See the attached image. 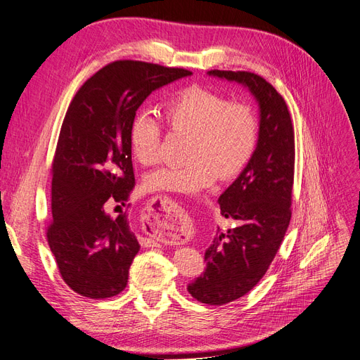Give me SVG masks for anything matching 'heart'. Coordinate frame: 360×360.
I'll return each instance as SVG.
<instances>
[{
    "instance_id": "1",
    "label": "heart",
    "mask_w": 360,
    "mask_h": 360,
    "mask_svg": "<svg viewBox=\"0 0 360 360\" xmlns=\"http://www.w3.org/2000/svg\"><path fill=\"white\" fill-rule=\"evenodd\" d=\"M163 117L172 130L191 134L186 167H168L151 172V191L197 195L221 180L240 174L252 159L258 143V120L252 108L228 102L225 96L200 85L188 86L163 103ZM162 127L148 111L135 115L129 143L135 159L153 165Z\"/></svg>"
}]
</instances>
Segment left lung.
Here are the masks:
<instances>
[{"label": "left lung", "mask_w": 360, "mask_h": 360, "mask_svg": "<svg viewBox=\"0 0 360 360\" xmlns=\"http://www.w3.org/2000/svg\"><path fill=\"white\" fill-rule=\"evenodd\" d=\"M207 75L243 85L259 111L255 153L217 200L222 216L237 226L216 234L204 254L205 270L188 285L198 302L225 304L258 284L284 240L291 219L294 129L285 101L264 78L231 70Z\"/></svg>", "instance_id": "left-lung-1"}]
</instances>
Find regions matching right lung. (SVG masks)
I'll return each instance as SVG.
<instances>
[{
	"instance_id": "add662e5",
	"label": "right lung",
	"mask_w": 360,
	"mask_h": 360,
	"mask_svg": "<svg viewBox=\"0 0 360 360\" xmlns=\"http://www.w3.org/2000/svg\"><path fill=\"white\" fill-rule=\"evenodd\" d=\"M184 69L114 61L86 79L64 117L52 162L48 243L64 282L90 299L122 292L139 250L127 213L106 205L129 200L135 186L129 130L147 97L191 76Z\"/></svg>"
}]
</instances>
